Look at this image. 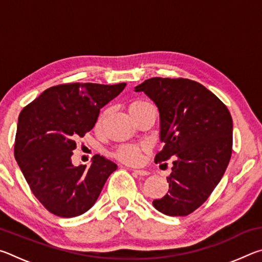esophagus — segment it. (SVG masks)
Listing matches in <instances>:
<instances>
[{
	"instance_id": "esophagus-1",
	"label": "esophagus",
	"mask_w": 262,
	"mask_h": 262,
	"mask_svg": "<svg viewBox=\"0 0 262 262\" xmlns=\"http://www.w3.org/2000/svg\"><path fill=\"white\" fill-rule=\"evenodd\" d=\"M133 172H134L136 176H148L150 173V172L145 170H133Z\"/></svg>"
}]
</instances>
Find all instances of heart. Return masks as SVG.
Listing matches in <instances>:
<instances>
[{"label":"heart","mask_w":262,"mask_h":262,"mask_svg":"<svg viewBox=\"0 0 262 262\" xmlns=\"http://www.w3.org/2000/svg\"><path fill=\"white\" fill-rule=\"evenodd\" d=\"M149 106H152L147 100L143 99H137L134 100L133 103L129 105V113H135L139 112V111L143 110L145 107H149ZM110 112V110L104 111L103 113L100 114V117L97 121V126H100L103 123L104 119L107 113ZM145 151V147L144 145H137V144H123L121 147H119L115 151V157L118 159H120L121 162L130 164V165H136V164H140L143 159V154Z\"/></svg>","instance_id":"1"}]
</instances>
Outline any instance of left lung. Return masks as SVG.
Wrapping results in <instances>:
<instances>
[{"label": "left lung", "mask_w": 262, "mask_h": 262, "mask_svg": "<svg viewBox=\"0 0 262 262\" xmlns=\"http://www.w3.org/2000/svg\"><path fill=\"white\" fill-rule=\"evenodd\" d=\"M159 111L164 147L155 162L173 157L168 192L152 205L167 216H186L203 205L223 177L232 152L229 110L202 84L187 78H149L135 88Z\"/></svg>", "instance_id": "1"}]
</instances>
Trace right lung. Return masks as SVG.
I'll use <instances>...</instances> for the list:
<instances>
[{"label":"right lung","mask_w":262,"mask_h":262,"mask_svg":"<svg viewBox=\"0 0 262 262\" xmlns=\"http://www.w3.org/2000/svg\"><path fill=\"white\" fill-rule=\"evenodd\" d=\"M126 83H69L47 89L21 110L15 158L34 196L60 217L82 215L95 205L117 164L95 155L90 167L74 166L76 140L94 128L100 108Z\"/></svg>","instance_id":"1"}]
</instances>
